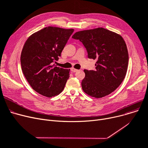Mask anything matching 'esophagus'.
Here are the masks:
<instances>
[{
    "label": "esophagus",
    "instance_id": "1",
    "mask_svg": "<svg viewBox=\"0 0 148 148\" xmlns=\"http://www.w3.org/2000/svg\"><path fill=\"white\" fill-rule=\"evenodd\" d=\"M71 71L73 73H75V72H77V71H78V69H76L73 68L71 69Z\"/></svg>",
    "mask_w": 148,
    "mask_h": 148
}]
</instances>
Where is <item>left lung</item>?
Returning a JSON list of instances; mask_svg holds the SVG:
<instances>
[{
    "instance_id": "left-lung-1",
    "label": "left lung",
    "mask_w": 148,
    "mask_h": 148,
    "mask_svg": "<svg viewBox=\"0 0 148 148\" xmlns=\"http://www.w3.org/2000/svg\"><path fill=\"white\" fill-rule=\"evenodd\" d=\"M72 38L83 43L89 59H97L95 71L84 70L83 91L97 98L111 94L123 82L128 68V53L122 37L98 27L79 31Z\"/></svg>"
}]
</instances>
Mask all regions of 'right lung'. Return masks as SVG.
Returning <instances> with one entry per match:
<instances>
[{
  "label": "right lung",
  "instance_id": "obj_1",
  "mask_svg": "<svg viewBox=\"0 0 148 148\" xmlns=\"http://www.w3.org/2000/svg\"><path fill=\"white\" fill-rule=\"evenodd\" d=\"M74 29L46 27L30 36L21 54V66L29 84L47 97L56 96L64 90L69 69L53 64L59 59Z\"/></svg>",
  "mask_w": 148,
  "mask_h": 148
}]
</instances>
